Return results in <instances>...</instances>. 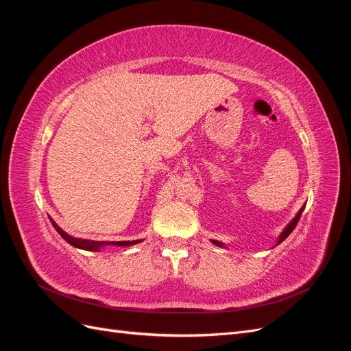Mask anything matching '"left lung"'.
<instances>
[{
  "mask_svg": "<svg viewBox=\"0 0 351 351\" xmlns=\"http://www.w3.org/2000/svg\"><path fill=\"white\" fill-rule=\"evenodd\" d=\"M304 206H306V204L300 208V210L299 212H297V214H295V217L290 221V224H287L285 226V228L281 231V234H280V237H278V240H277V244H275V246H278V244L280 243H282L287 237H289L290 236V232L295 228V226H297V222H299V219H300V217H302V212H303V209H304ZM212 243H214L215 244V246H218V247H226V244L224 243H221V241H218V240H210Z\"/></svg>",
  "mask_w": 351,
  "mask_h": 351,
  "instance_id": "left-lung-1",
  "label": "left lung"
}]
</instances>
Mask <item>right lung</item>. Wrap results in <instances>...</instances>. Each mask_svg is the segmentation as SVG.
Returning a JSON list of instances; mask_svg holds the SVG:
<instances>
[{
    "instance_id": "right-lung-1",
    "label": "right lung",
    "mask_w": 351,
    "mask_h": 351,
    "mask_svg": "<svg viewBox=\"0 0 351 351\" xmlns=\"http://www.w3.org/2000/svg\"><path fill=\"white\" fill-rule=\"evenodd\" d=\"M51 224L54 226V228L57 230L58 234L64 239L69 244H71L73 247H77L82 250H89V252H101V249H104L105 246H119V247H129L133 246V244L141 243L142 240H129V241H98V240H88V239H77V237H73L67 232L62 230L57 222L49 217Z\"/></svg>"
}]
</instances>
